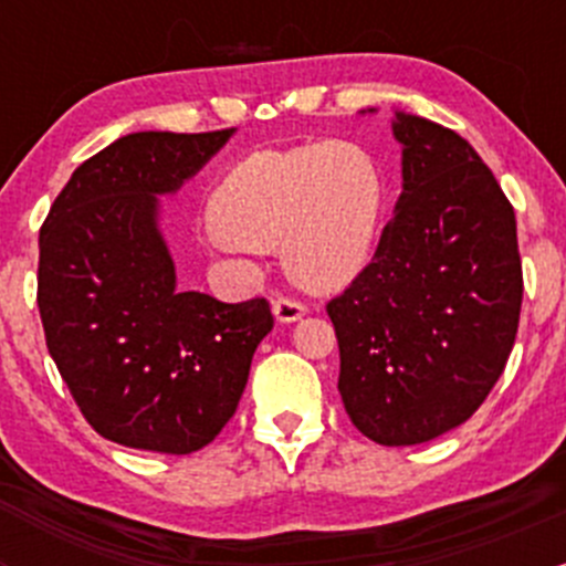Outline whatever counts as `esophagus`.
I'll return each instance as SVG.
<instances>
[{
	"label": "esophagus",
	"instance_id": "34e87169",
	"mask_svg": "<svg viewBox=\"0 0 566 566\" xmlns=\"http://www.w3.org/2000/svg\"><path fill=\"white\" fill-rule=\"evenodd\" d=\"M273 315H276L279 323H295V319L306 315V304L290 298V295H279V298L273 301Z\"/></svg>",
	"mask_w": 566,
	"mask_h": 566
}]
</instances>
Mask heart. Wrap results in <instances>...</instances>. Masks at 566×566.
<instances>
[{
  "mask_svg": "<svg viewBox=\"0 0 566 566\" xmlns=\"http://www.w3.org/2000/svg\"><path fill=\"white\" fill-rule=\"evenodd\" d=\"M386 202L378 158L356 142L262 150L221 177L208 219L224 243L282 249L306 290H336L367 262Z\"/></svg>",
  "mask_w": 566,
  "mask_h": 566,
  "instance_id": "b5f03b06",
  "label": "heart"
}]
</instances>
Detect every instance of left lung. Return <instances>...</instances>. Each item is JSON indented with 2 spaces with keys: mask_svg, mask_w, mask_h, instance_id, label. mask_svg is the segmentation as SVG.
Here are the masks:
<instances>
[{
  "mask_svg": "<svg viewBox=\"0 0 566 566\" xmlns=\"http://www.w3.org/2000/svg\"><path fill=\"white\" fill-rule=\"evenodd\" d=\"M402 197L373 262L328 301L339 394L353 424L413 447L476 413L517 336L515 210L454 130L397 114Z\"/></svg>",
  "mask_w": 566,
  "mask_h": 566,
  "instance_id": "left-lung-1",
  "label": "left lung"
}]
</instances>
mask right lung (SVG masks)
<instances>
[{
	"label": "right lung",
	"mask_w": 566,
	"mask_h": 566,
	"mask_svg": "<svg viewBox=\"0 0 566 566\" xmlns=\"http://www.w3.org/2000/svg\"><path fill=\"white\" fill-rule=\"evenodd\" d=\"M235 128L142 130L82 164L40 227L38 310L45 347L98 436L191 454L235 413L271 304L177 290L158 232L172 193Z\"/></svg>",
	"instance_id": "1"
}]
</instances>
